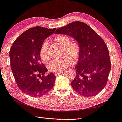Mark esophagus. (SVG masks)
<instances>
[{
  "instance_id": "esophagus-1",
  "label": "esophagus",
  "mask_w": 122,
  "mask_h": 122,
  "mask_svg": "<svg viewBox=\"0 0 122 122\" xmlns=\"http://www.w3.org/2000/svg\"><path fill=\"white\" fill-rule=\"evenodd\" d=\"M61 73H63V72H61V71H60V72H56V73H54V74L56 75V76H57V75H58L59 74H61Z\"/></svg>"
}]
</instances>
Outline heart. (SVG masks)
Here are the masks:
<instances>
[{"label": "heart", "instance_id": "obj_1", "mask_svg": "<svg viewBox=\"0 0 122 122\" xmlns=\"http://www.w3.org/2000/svg\"><path fill=\"white\" fill-rule=\"evenodd\" d=\"M54 41L56 44L62 46V53L66 56L51 61L48 64L47 67L50 72H58L71 66L73 63V60L75 61L78 60L81 54V48L78 42L70 41V38L66 35H58L54 38ZM49 46L48 41H45L41 45L39 55L42 61L47 62L50 60Z\"/></svg>", "mask_w": 122, "mask_h": 122}]
</instances>
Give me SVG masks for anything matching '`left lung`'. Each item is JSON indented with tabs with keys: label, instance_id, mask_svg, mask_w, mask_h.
Wrapping results in <instances>:
<instances>
[{
	"label": "left lung",
	"instance_id": "1",
	"mask_svg": "<svg viewBox=\"0 0 122 122\" xmlns=\"http://www.w3.org/2000/svg\"><path fill=\"white\" fill-rule=\"evenodd\" d=\"M56 34L72 36L80 44L81 54L75 66L72 87L79 95L92 97L107 84L111 69L109 50L103 39L87 24L75 21L57 29Z\"/></svg>",
	"mask_w": 122,
	"mask_h": 122
}]
</instances>
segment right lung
I'll list each match as a JSON object with an SVG mask.
<instances>
[{
  "mask_svg": "<svg viewBox=\"0 0 122 122\" xmlns=\"http://www.w3.org/2000/svg\"><path fill=\"white\" fill-rule=\"evenodd\" d=\"M55 30L41 26L30 28L11 47L10 66L14 78L20 90L31 97L43 96L54 86L56 76L53 73L44 75L47 69L41 61L39 52L45 39Z\"/></svg>",
  "mask_w": 122,
  "mask_h": 122,
  "instance_id": "right-lung-1",
  "label": "right lung"
}]
</instances>
